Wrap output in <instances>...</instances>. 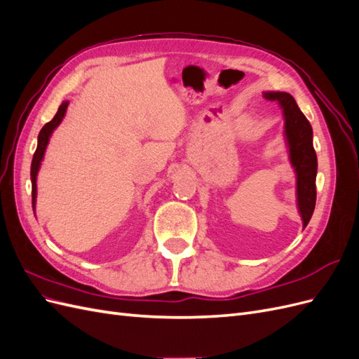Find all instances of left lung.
Returning <instances> with one entry per match:
<instances>
[{
  "label": "left lung",
  "mask_w": 359,
  "mask_h": 359,
  "mask_svg": "<svg viewBox=\"0 0 359 359\" xmlns=\"http://www.w3.org/2000/svg\"><path fill=\"white\" fill-rule=\"evenodd\" d=\"M265 100L278 102L286 119V137L289 142L290 161L297 172L298 206L304 227L311 219L316 205L318 157L313 148V130L295 102L287 93H265Z\"/></svg>",
  "instance_id": "1"
}]
</instances>
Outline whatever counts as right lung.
<instances>
[{
    "instance_id": "1",
    "label": "right lung",
    "mask_w": 359,
    "mask_h": 359,
    "mask_svg": "<svg viewBox=\"0 0 359 359\" xmlns=\"http://www.w3.org/2000/svg\"><path fill=\"white\" fill-rule=\"evenodd\" d=\"M67 102L61 103V106L58 107V112L55 114V116H53L49 123H46L45 126H43V128L40 130L39 133V144H37V149L34 153V157H32V163H31V182H32V208H34L36 205V196H37V184H36V180H37V172H39V168H40V161L43 158V154H45V149H46V145L49 142V137H50V133L53 132V128H55L60 123L61 119L64 118V114H66L67 111Z\"/></svg>"
}]
</instances>
